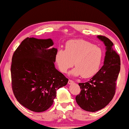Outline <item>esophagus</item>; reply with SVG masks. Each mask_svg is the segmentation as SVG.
<instances>
[{
	"instance_id": "34e87169",
	"label": "esophagus",
	"mask_w": 129,
	"mask_h": 129,
	"mask_svg": "<svg viewBox=\"0 0 129 129\" xmlns=\"http://www.w3.org/2000/svg\"><path fill=\"white\" fill-rule=\"evenodd\" d=\"M73 83H74L73 81L71 80H69V81H68V84H69V85H71V84H73Z\"/></svg>"
}]
</instances>
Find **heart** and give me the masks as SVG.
I'll use <instances>...</instances> for the list:
<instances>
[{"label":"heart","instance_id":"obj_1","mask_svg":"<svg viewBox=\"0 0 129 129\" xmlns=\"http://www.w3.org/2000/svg\"><path fill=\"white\" fill-rule=\"evenodd\" d=\"M103 52L100 47L82 39L71 40L65 44V50L58 49L55 61L60 71L68 72L74 65L71 75L89 78L95 75L101 67Z\"/></svg>","mask_w":129,"mask_h":129}]
</instances>
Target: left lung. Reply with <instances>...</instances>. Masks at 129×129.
Here are the masks:
<instances>
[{"instance_id":"1","label":"left lung","mask_w":129,"mask_h":129,"mask_svg":"<svg viewBox=\"0 0 129 129\" xmlns=\"http://www.w3.org/2000/svg\"><path fill=\"white\" fill-rule=\"evenodd\" d=\"M97 38L106 46L104 65L88 81L78 84L81 90L76 97L80 108L91 112L101 110L112 101L121 67L119 56L113 49L112 41L104 36Z\"/></svg>"}]
</instances>
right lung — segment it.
Listing matches in <instances>:
<instances>
[{
  "label": "right lung",
  "mask_w": 129,
  "mask_h": 129,
  "mask_svg": "<svg viewBox=\"0 0 129 129\" xmlns=\"http://www.w3.org/2000/svg\"><path fill=\"white\" fill-rule=\"evenodd\" d=\"M51 39H25L13 54L11 67L15 97L35 112L47 110L53 103L56 91L68 79L54 67L57 49Z\"/></svg>",
  "instance_id": "1"
}]
</instances>
